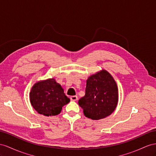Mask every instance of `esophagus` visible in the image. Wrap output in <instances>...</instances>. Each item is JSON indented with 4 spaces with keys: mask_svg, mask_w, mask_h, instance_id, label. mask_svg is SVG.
<instances>
[{
    "mask_svg": "<svg viewBox=\"0 0 156 156\" xmlns=\"http://www.w3.org/2000/svg\"><path fill=\"white\" fill-rule=\"evenodd\" d=\"M70 99H71L72 101H76L77 99H78V97L76 96V95H73V96H71L70 97Z\"/></svg>",
    "mask_w": 156,
    "mask_h": 156,
    "instance_id": "34e87169",
    "label": "esophagus"
}]
</instances>
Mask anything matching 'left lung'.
Returning <instances> with one entry per match:
<instances>
[{
	"mask_svg": "<svg viewBox=\"0 0 156 156\" xmlns=\"http://www.w3.org/2000/svg\"><path fill=\"white\" fill-rule=\"evenodd\" d=\"M118 99L116 82L108 72L102 70L87 78L86 94L79 99L78 104L86 117L99 120L113 112Z\"/></svg>",
	"mask_w": 156,
	"mask_h": 156,
	"instance_id": "left-lung-1",
	"label": "left lung"
}]
</instances>
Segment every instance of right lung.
I'll return each mask as SVG.
<instances>
[{
    "label": "right lung",
    "mask_w": 156,
    "mask_h": 156,
    "mask_svg": "<svg viewBox=\"0 0 156 156\" xmlns=\"http://www.w3.org/2000/svg\"><path fill=\"white\" fill-rule=\"evenodd\" d=\"M30 99L34 109L47 117L58 115L62 107L70 102L63 88L54 78L35 83L31 89Z\"/></svg>",
    "instance_id": "1"
}]
</instances>
